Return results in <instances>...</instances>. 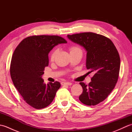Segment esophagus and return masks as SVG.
Returning <instances> with one entry per match:
<instances>
[{
    "label": "esophagus",
    "instance_id": "obj_1",
    "mask_svg": "<svg viewBox=\"0 0 132 132\" xmlns=\"http://www.w3.org/2000/svg\"><path fill=\"white\" fill-rule=\"evenodd\" d=\"M61 85L62 86H64V85L71 86V85H72V83H71V82H61Z\"/></svg>",
    "mask_w": 132,
    "mask_h": 132
}]
</instances>
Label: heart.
Returning a JSON list of instances; mask_svg holds the SVG:
<instances>
[{
  "label": "heart",
  "mask_w": 132,
  "mask_h": 132,
  "mask_svg": "<svg viewBox=\"0 0 132 132\" xmlns=\"http://www.w3.org/2000/svg\"><path fill=\"white\" fill-rule=\"evenodd\" d=\"M70 50V52L71 53H73L75 52H78V51H80L81 52V49L79 48L78 46H72L69 48ZM56 54H57V50H54L52 52L51 54H50V60L51 61H54L55 57L56 55Z\"/></svg>",
  "instance_id": "obj_1"
}]
</instances>
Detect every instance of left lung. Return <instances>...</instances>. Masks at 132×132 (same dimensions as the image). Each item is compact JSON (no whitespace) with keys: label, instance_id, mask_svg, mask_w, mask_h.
<instances>
[{"label":"left lung","instance_id":"left-lung-1","mask_svg":"<svg viewBox=\"0 0 132 132\" xmlns=\"http://www.w3.org/2000/svg\"><path fill=\"white\" fill-rule=\"evenodd\" d=\"M72 42L85 47L87 51L86 68L88 74H94L88 86L79 83L83 92L79 99L87 105H95L104 100L118 80L120 58L110 39L92 32L68 35Z\"/></svg>","mask_w":132,"mask_h":132}]
</instances>
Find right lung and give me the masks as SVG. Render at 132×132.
<instances>
[{
	"label": "right lung",
	"mask_w": 132,
	"mask_h": 132,
	"mask_svg": "<svg viewBox=\"0 0 132 132\" xmlns=\"http://www.w3.org/2000/svg\"><path fill=\"white\" fill-rule=\"evenodd\" d=\"M67 43L55 35L31 36L23 39L14 51L10 64L11 77L23 99L34 108L50 105L60 88V82L44 83L41 76L49 64L48 54L59 44Z\"/></svg>",
	"instance_id": "obj_1"
}]
</instances>
